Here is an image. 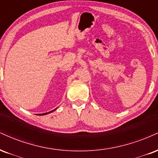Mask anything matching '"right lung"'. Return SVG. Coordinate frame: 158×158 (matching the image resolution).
<instances>
[{
  "instance_id": "obj_1",
  "label": "right lung",
  "mask_w": 158,
  "mask_h": 158,
  "mask_svg": "<svg viewBox=\"0 0 158 158\" xmlns=\"http://www.w3.org/2000/svg\"><path fill=\"white\" fill-rule=\"evenodd\" d=\"M57 109V108L55 109H54V110H52V111H51V112H46V113H44V114H38V115H45V114H49V113H51V112H54V111L55 110H56Z\"/></svg>"
}]
</instances>
